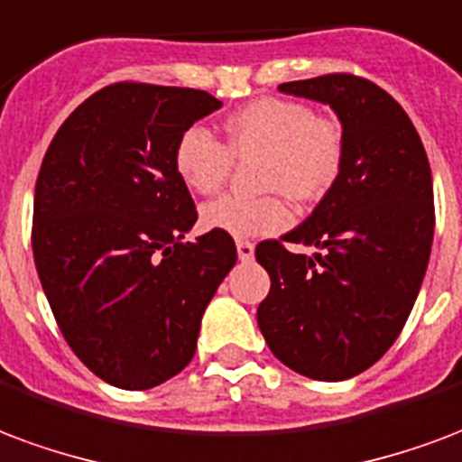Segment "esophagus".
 I'll list each match as a JSON object with an SVG mask.
<instances>
[{
    "label": "esophagus",
    "instance_id": "34e87169",
    "mask_svg": "<svg viewBox=\"0 0 462 462\" xmlns=\"http://www.w3.org/2000/svg\"><path fill=\"white\" fill-rule=\"evenodd\" d=\"M237 257H240L242 262H252V259H254V245L245 240L237 242Z\"/></svg>",
    "mask_w": 462,
    "mask_h": 462
}]
</instances>
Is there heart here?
Returning <instances> with one entry per match:
<instances>
[{
    "label": "heart",
    "mask_w": 462,
    "mask_h": 462,
    "mask_svg": "<svg viewBox=\"0 0 462 462\" xmlns=\"http://www.w3.org/2000/svg\"><path fill=\"white\" fill-rule=\"evenodd\" d=\"M235 159H259V188L274 193L217 198L203 208L200 225L235 240L276 235L291 225L282 192L296 203H310L336 186L345 159L343 126L316 115L306 102L262 97L227 117L225 144L210 129L193 125L173 149L176 173L200 196H213L227 183Z\"/></svg>",
    "instance_id": "1"
}]
</instances>
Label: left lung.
<instances>
[{
  "mask_svg": "<svg viewBox=\"0 0 462 462\" xmlns=\"http://www.w3.org/2000/svg\"><path fill=\"white\" fill-rule=\"evenodd\" d=\"M279 90L336 109L345 159L316 210L254 249L272 279L257 323L286 367L340 382L387 353L411 313L436 225L431 166L402 105L365 78L318 75ZM286 241L317 254L293 255Z\"/></svg>",
  "mask_w": 462,
  "mask_h": 462,
  "instance_id": "1",
  "label": "left lung"
}]
</instances>
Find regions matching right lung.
<instances>
[{"instance_id": "obj_1", "label": "right lung", "mask_w": 462, "mask_h": 462, "mask_svg": "<svg viewBox=\"0 0 462 462\" xmlns=\"http://www.w3.org/2000/svg\"><path fill=\"white\" fill-rule=\"evenodd\" d=\"M217 107L193 88L107 85L73 109L43 156L36 272L70 350L112 387L139 392L179 374L237 262L230 235L183 242L198 213L173 149Z\"/></svg>"}]
</instances>
